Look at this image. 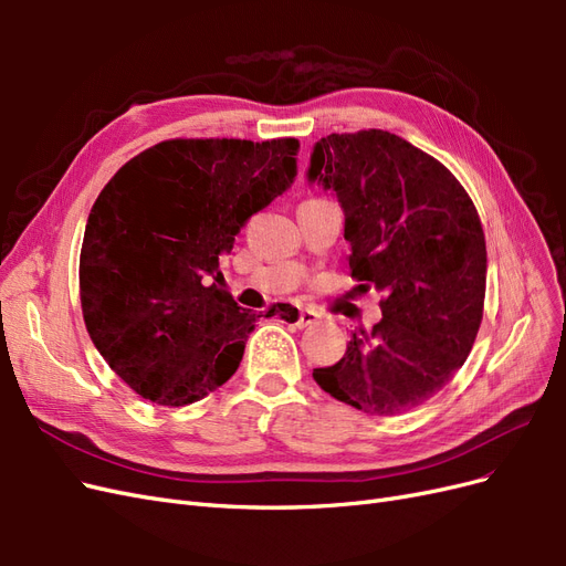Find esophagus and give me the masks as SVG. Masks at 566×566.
Wrapping results in <instances>:
<instances>
[{
  "label": "esophagus",
  "mask_w": 566,
  "mask_h": 566,
  "mask_svg": "<svg viewBox=\"0 0 566 566\" xmlns=\"http://www.w3.org/2000/svg\"><path fill=\"white\" fill-rule=\"evenodd\" d=\"M318 318H321L318 312L302 310L300 316H297V328H306V325H314V323H318Z\"/></svg>",
  "instance_id": "1"
}]
</instances>
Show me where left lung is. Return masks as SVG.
<instances>
[{"label": "left lung", "mask_w": 566, "mask_h": 566, "mask_svg": "<svg viewBox=\"0 0 566 566\" xmlns=\"http://www.w3.org/2000/svg\"><path fill=\"white\" fill-rule=\"evenodd\" d=\"M310 181L345 210L349 269L382 293V321L354 331L314 380L368 416H401L432 399L465 364L486 293V241L474 202L432 156L397 134H331Z\"/></svg>", "instance_id": "left-lung-1"}]
</instances>
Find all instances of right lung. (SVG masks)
<instances>
[{"label":"right lung","instance_id":"1","mask_svg":"<svg viewBox=\"0 0 566 566\" xmlns=\"http://www.w3.org/2000/svg\"><path fill=\"white\" fill-rule=\"evenodd\" d=\"M297 139H172L117 169L80 252L94 347L139 397L188 406L241 366L262 314L212 283L245 221L297 175Z\"/></svg>","mask_w":566,"mask_h":566}]
</instances>
